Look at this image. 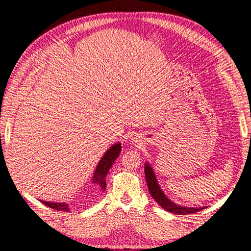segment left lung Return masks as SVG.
Segmentation results:
<instances>
[{
    "mask_svg": "<svg viewBox=\"0 0 251 251\" xmlns=\"http://www.w3.org/2000/svg\"><path fill=\"white\" fill-rule=\"evenodd\" d=\"M145 177H146L148 190H150V194L151 195V197L154 198L156 202L158 203L161 208H164L165 210H167L169 212H174V214H177V215H187V214H194V212L201 211L205 208V207H201V208L181 207L172 202L166 196H165V194L163 193V190L160 189L159 185L157 184L155 174L148 164L145 165Z\"/></svg>",
    "mask_w": 251,
    "mask_h": 251,
    "instance_id": "left-lung-1",
    "label": "left lung"
}]
</instances>
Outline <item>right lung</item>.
Instances as JSON below:
<instances>
[{
    "label": "right lung",
    "instance_id": "1",
    "mask_svg": "<svg viewBox=\"0 0 251 251\" xmlns=\"http://www.w3.org/2000/svg\"><path fill=\"white\" fill-rule=\"evenodd\" d=\"M122 150L121 144H115L109 150L105 152L103 158L97 165L96 171L94 172V176H93V184L95 185L96 189L104 190L106 188V176H107L109 168L113 166L114 161L120 156V152ZM45 206H48L52 209L58 210V211H70V208L67 203H62V202H49V201H43Z\"/></svg>",
    "mask_w": 251,
    "mask_h": 251
}]
</instances>
